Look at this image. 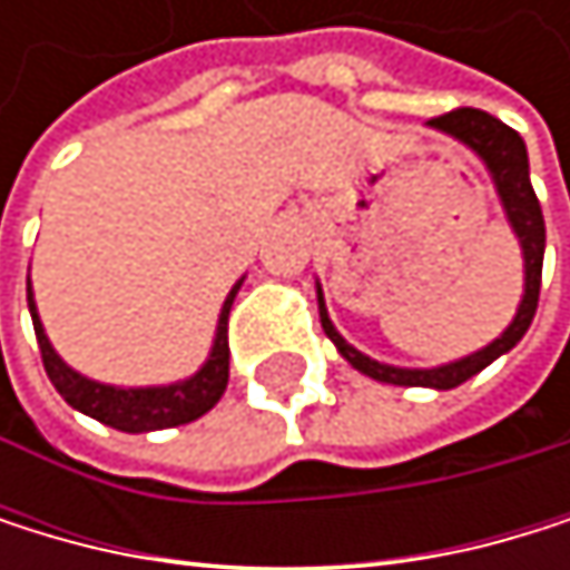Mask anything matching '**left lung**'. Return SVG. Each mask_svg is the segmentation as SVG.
I'll list each match as a JSON object with an SVG mask.
<instances>
[{"mask_svg":"<svg viewBox=\"0 0 570 570\" xmlns=\"http://www.w3.org/2000/svg\"><path fill=\"white\" fill-rule=\"evenodd\" d=\"M431 129H441L448 136H454L458 142H465L475 157L485 164V170L492 174L495 194L502 202V212H507L517 238H520V249H523V301L517 307V317L510 321V327L502 332L495 342H489L485 348L448 362V365H434V368H400V365H386L362 355L358 348H352L338 332L332 317H327L321 287H317V311H321V327L324 335L335 342V348L342 352L345 362H352L358 372H365L368 380H380L390 386H431V390H454L462 386L465 380H472L475 372H482L489 362H495L499 355H507L523 335L537 314V301H540V269H543V243H547V232H543V212L540 202L533 194L530 184V160H527V142L520 139L517 129H510L507 122H499L489 112H479V108H454V112H444L438 119L428 122Z\"/></svg>","mask_w":570,"mask_h":570,"instance_id":"left-lung-1","label":"left lung"}]
</instances>
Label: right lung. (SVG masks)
<instances>
[{
  "mask_svg": "<svg viewBox=\"0 0 570 570\" xmlns=\"http://www.w3.org/2000/svg\"><path fill=\"white\" fill-rule=\"evenodd\" d=\"M243 287V279L235 283L228 291L225 304H222V314H218V327H215V345H212V355L208 362L194 372L190 380H180V383H170V386H139V390H122V386H105V383H95L81 372H75L68 362H63L47 332L40 324V314H37V304H33V287L27 279V301H30V314H33V332H37V342H40V355H43V368L53 383V390L68 400L75 410L88 413V417L116 428V431H126V434H142V431H164V428H177V424H190L198 421L202 413H208L225 386H228V311H232V301Z\"/></svg>",
  "mask_w": 570,
  "mask_h": 570,
  "instance_id": "obj_1",
  "label": "right lung"
}]
</instances>
